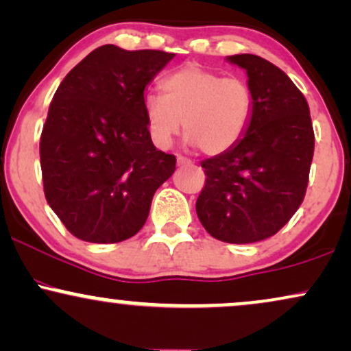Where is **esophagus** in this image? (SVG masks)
I'll list each match as a JSON object with an SVG mask.
<instances>
[{"label": "esophagus", "mask_w": 351, "mask_h": 351, "mask_svg": "<svg viewBox=\"0 0 351 351\" xmlns=\"http://www.w3.org/2000/svg\"><path fill=\"white\" fill-rule=\"evenodd\" d=\"M176 163H178L180 167H183V165H193V162H191L189 158L183 157V155H178V157H176Z\"/></svg>", "instance_id": "34e87169"}]
</instances>
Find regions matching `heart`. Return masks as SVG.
<instances>
[{"mask_svg":"<svg viewBox=\"0 0 351 351\" xmlns=\"http://www.w3.org/2000/svg\"><path fill=\"white\" fill-rule=\"evenodd\" d=\"M162 94L144 97L154 143L168 147L183 123L191 144L207 155L233 149L246 134L254 112V94L243 77H223L197 64L181 66L160 82Z\"/></svg>","mask_w":351,"mask_h":351,"instance_id":"b5f03b06","label":"heart"}]
</instances>
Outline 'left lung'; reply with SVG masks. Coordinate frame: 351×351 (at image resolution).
<instances>
[{
	"instance_id": "obj_1",
	"label": "left lung",
	"mask_w": 351,
	"mask_h": 351,
	"mask_svg": "<svg viewBox=\"0 0 351 351\" xmlns=\"http://www.w3.org/2000/svg\"><path fill=\"white\" fill-rule=\"evenodd\" d=\"M228 60L246 69L254 112L233 149L201 163L206 183L196 212L214 238L247 245L274 237L303 202L314 130L308 101L280 68L256 55Z\"/></svg>"
}]
</instances>
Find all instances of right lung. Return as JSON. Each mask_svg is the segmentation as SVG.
<instances>
[{"mask_svg":"<svg viewBox=\"0 0 351 351\" xmlns=\"http://www.w3.org/2000/svg\"><path fill=\"white\" fill-rule=\"evenodd\" d=\"M175 53L104 45L56 88L40 136L43 191L68 232L88 243L134 237L176 157L155 149L144 88Z\"/></svg>","mask_w":351,"mask_h":351,"instance_id":"add662e5","label":"right lung"}]
</instances>
